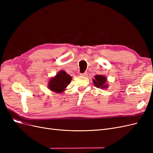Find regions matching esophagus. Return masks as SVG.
Masks as SVG:
<instances>
[{"mask_svg": "<svg viewBox=\"0 0 153 153\" xmlns=\"http://www.w3.org/2000/svg\"><path fill=\"white\" fill-rule=\"evenodd\" d=\"M80 75L81 76H86L87 75V72H84L83 73H80Z\"/></svg>", "mask_w": 153, "mask_h": 153, "instance_id": "1", "label": "esophagus"}]
</instances>
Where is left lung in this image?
<instances>
[{
	"label": "left lung",
	"instance_id": "left-lung-1",
	"mask_svg": "<svg viewBox=\"0 0 153 153\" xmlns=\"http://www.w3.org/2000/svg\"><path fill=\"white\" fill-rule=\"evenodd\" d=\"M106 81V78L103 76L97 75L94 76V79H93V82L94 85L98 88H106L107 85H105Z\"/></svg>",
	"mask_w": 153,
	"mask_h": 153
}]
</instances>
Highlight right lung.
I'll return each mask as SVG.
<instances>
[{"label":"right lung","mask_w":153,"mask_h":153,"mask_svg":"<svg viewBox=\"0 0 153 153\" xmlns=\"http://www.w3.org/2000/svg\"><path fill=\"white\" fill-rule=\"evenodd\" d=\"M72 78L64 71H59L56 76L51 78L48 83L49 89L55 92H62L69 84Z\"/></svg>","instance_id":"1"}]
</instances>
